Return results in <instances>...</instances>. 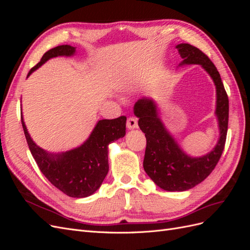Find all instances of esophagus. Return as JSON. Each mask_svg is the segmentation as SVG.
I'll return each instance as SVG.
<instances>
[{
	"mask_svg": "<svg viewBox=\"0 0 250 250\" xmlns=\"http://www.w3.org/2000/svg\"><path fill=\"white\" fill-rule=\"evenodd\" d=\"M126 125H127L128 129H134V128L138 127V120L135 119V118H133V117L128 118Z\"/></svg>",
	"mask_w": 250,
	"mask_h": 250,
	"instance_id": "1",
	"label": "esophagus"
}]
</instances>
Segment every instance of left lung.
Listing matches in <instances>:
<instances>
[{"label":"left lung","instance_id":"left-lung-1","mask_svg":"<svg viewBox=\"0 0 250 250\" xmlns=\"http://www.w3.org/2000/svg\"><path fill=\"white\" fill-rule=\"evenodd\" d=\"M176 48L184 59L183 64L202 65L215 82L220 140L208 154L199 158L188 156L165 129L153 101L141 99L135 103L134 113L147 141L144 169L158 187L170 192L188 190L209 175L222 155L229 127V97L217 67L201 50L190 43H180Z\"/></svg>","mask_w":250,"mask_h":250}]
</instances>
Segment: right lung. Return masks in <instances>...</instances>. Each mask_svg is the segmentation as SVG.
<instances>
[{"label": "right lung", "mask_w": 250, "mask_h": 250, "mask_svg": "<svg viewBox=\"0 0 250 250\" xmlns=\"http://www.w3.org/2000/svg\"><path fill=\"white\" fill-rule=\"evenodd\" d=\"M75 50L76 48L67 44L49 50L42 55L41 62L29 71L28 76L48 59L62 55L71 56ZM21 120L29 149L42 173L59 191L74 198L87 197L99 188L108 172L107 146L111 142L123 138L126 130L125 116L101 120L82 146L53 156L31 140L22 116Z\"/></svg>", "instance_id": "right-lung-1"}]
</instances>
